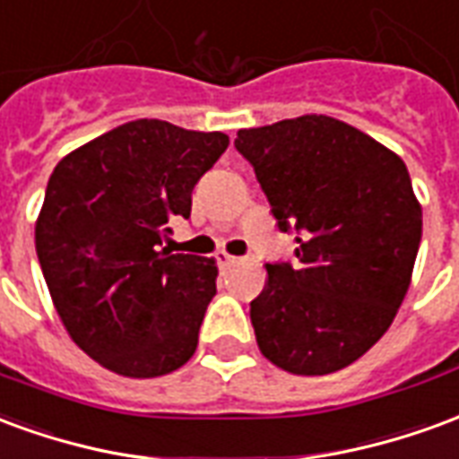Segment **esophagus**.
<instances>
[{
  "mask_svg": "<svg viewBox=\"0 0 459 459\" xmlns=\"http://www.w3.org/2000/svg\"><path fill=\"white\" fill-rule=\"evenodd\" d=\"M216 260H219V265H230V263H236V258H233V255H229L226 250L216 253Z\"/></svg>",
  "mask_w": 459,
  "mask_h": 459,
  "instance_id": "34e87169",
  "label": "esophagus"
}]
</instances>
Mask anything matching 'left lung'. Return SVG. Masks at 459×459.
Masks as SVG:
<instances>
[{"instance_id":"8db88e82","label":"left lung","mask_w":459,"mask_h":459,"mask_svg":"<svg viewBox=\"0 0 459 459\" xmlns=\"http://www.w3.org/2000/svg\"><path fill=\"white\" fill-rule=\"evenodd\" d=\"M280 230H298L295 263H265L250 302L260 351L298 376L354 364L391 327L423 236L403 160L327 115L238 130Z\"/></svg>"}]
</instances>
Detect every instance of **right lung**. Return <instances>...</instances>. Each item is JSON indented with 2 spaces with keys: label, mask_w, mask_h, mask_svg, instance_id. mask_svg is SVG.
<instances>
[{
  "label": "right lung",
  "mask_w": 459,
  "mask_h": 459,
  "mask_svg": "<svg viewBox=\"0 0 459 459\" xmlns=\"http://www.w3.org/2000/svg\"><path fill=\"white\" fill-rule=\"evenodd\" d=\"M226 147L223 132L134 120L56 164L36 255L65 332L115 374H171L196 351L216 260L160 246Z\"/></svg>",
  "instance_id": "right-lung-1"
}]
</instances>
